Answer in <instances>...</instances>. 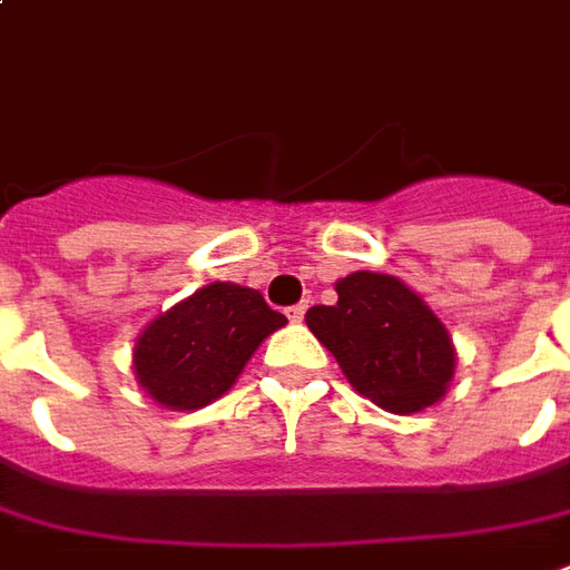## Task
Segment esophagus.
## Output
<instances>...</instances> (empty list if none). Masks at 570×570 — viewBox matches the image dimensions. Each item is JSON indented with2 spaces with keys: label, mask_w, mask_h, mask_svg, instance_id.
<instances>
[{
  "label": "esophagus",
  "mask_w": 570,
  "mask_h": 570,
  "mask_svg": "<svg viewBox=\"0 0 570 570\" xmlns=\"http://www.w3.org/2000/svg\"><path fill=\"white\" fill-rule=\"evenodd\" d=\"M305 312H308V302H298V305H293V308H286V317L298 324V321L305 317Z\"/></svg>",
  "instance_id": "esophagus-1"
}]
</instances>
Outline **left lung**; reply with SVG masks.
I'll list each match as a JSON object with an SVG mask.
<instances>
[{"instance_id":"obj_1","label":"left lung","mask_w":570,"mask_h":570,"mask_svg":"<svg viewBox=\"0 0 570 570\" xmlns=\"http://www.w3.org/2000/svg\"><path fill=\"white\" fill-rule=\"evenodd\" d=\"M336 293L333 305H314L305 321L354 389L392 413L432 407L456 364L451 336L432 308L389 274L354 272Z\"/></svg>"}]
</instances>
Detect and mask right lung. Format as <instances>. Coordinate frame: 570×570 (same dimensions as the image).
Returning a JSON list of instances; mask_svg holds the SVG:
<instances>
[{
  "label": "right lung",
  "instance_id": "add662e5",
  "mask_svg": "<svg viewBox=\"0 0 570 570\" xmlns=\"http://www.w3.org/2000/svg\"><path fill=\"white\" fill-rule=\"evenodd\" d=\"M286 317L258 289L200 286L147 326L135 345V373L163 407L197 410L228 392L262 340Z\"/></svg>",
  "mask_w": 570,
  "mask_h": 570
}]
</instances>
